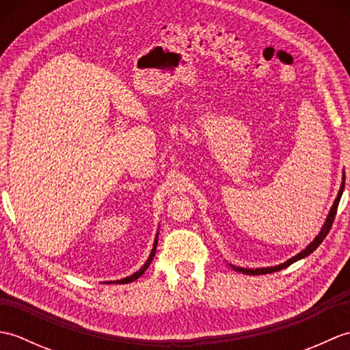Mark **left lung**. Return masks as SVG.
Here are the masks:
<instances>
[{
	"label": "left lung",
	"mask_w": 350,
	"mask_h": 350,
	"mask_svg": "<svg viewBox=\"0 0 350 350\" xmlns=\"http://www.w3.org/2000/svg\"><path fill=\"white\" fill-rule=\"evenodd\" d=\"M345 180H346V174L343 173V176H341V185H340L338 194H337L336 200H334V203H332V206H331L328 217H326V219H325V222H323V226H322V228H321V232H319V234L314 237V239L311 241V242L307 245V247L304 248L301 252H298V254L293 256V257H290L288 260H286L284 263H280V265H275V266H266V267H243V266H237V265H233V263H230V262H228V265L232 266L234 271H239V272H242V273H247V275H262V273H272V272L281 271V269H284V267H287L288 265L298 262V260H301V258L308 257V256L311 254V252H313V251L319 247V245H321V243L323 242L326 234H328V232L331 230L334 218H336V213H337V207H338V203H340V198H341V196H343Z\"/></svg>",
	"instance_id": "8db88e82"
}]
</instances>
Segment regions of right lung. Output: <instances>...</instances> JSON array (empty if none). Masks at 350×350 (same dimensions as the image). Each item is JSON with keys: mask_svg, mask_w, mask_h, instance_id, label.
Segmentation results:
<instances>
[{"mask_svg": "<svg viewBox=\"0 0 350 350\" xmlns=\"http://www.w3.org/2000/svg\"><path fill=\"white\" fill-rule=\"evenodd\" d=\"M158 236H159V230H158V232H156L154 241H153V248H152V251H150V254H148V257H147V260L144 262V265L141 266L137 272H133L132 275H129V277H124V278H122V280L103 281V282H105V284H128V282H132V281L138 280V278L141 277V275H143V273L146 272L147 267L150 266V263H152V260H153V257H154V252H156V245H158Z\"/></svg>", "mask_w": 350, "mask_h": 350, "instance_id": "right-lung-1", "label": "right lung"}]
</instances>
